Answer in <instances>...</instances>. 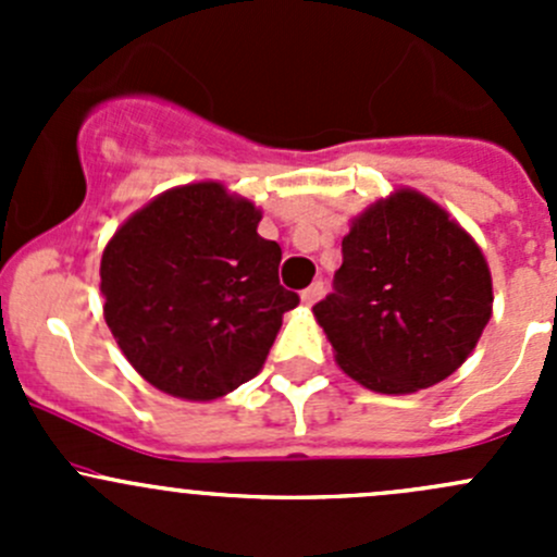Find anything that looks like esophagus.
Segmentation results:
<instances>
[{
  "instance_id": "1",
  "label": "esophagus",
  "mask_w": 557,
  "mask_h": 557,
  "mask_svg": "<svg viewBox=\"0 0 557 557\" xmlns=\"http://www.w3.org/2000/svg\"><path fill=\"white\" fill-rule=\"evenodd\" d=\"M323 294H325V285L323 283H312L310 288L301 294V301H305L307 307H312V305H318L320 299H323Z\"/></svg>"
}]
</instances>
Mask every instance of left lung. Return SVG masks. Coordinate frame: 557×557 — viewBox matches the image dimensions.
<instances>
[{
  "label": "left lung",
  "mask_w": 557,
  "mask_h": 557,
  "mask_svg": "<svg viewBox=\"0 0 557 557\" xmlns=\"http://www.w3.org/2000/svg\"><path fill=\"white\" fill-rule=\"evenodd\" d=\"M342 372L374 393L447 380L493 314L480 245L414 188H398L350 221L334 294L312 307Z\"/></svg>",
  "instance_id": "obj_1"
}]
</instances>
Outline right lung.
<instances>
[{
	"instance_id": "1",
	"label": "right lung",
	"mask_w": 557,
	"mask_h": 557,
	"mask_svg": "<svg viewBox=\"0 0 557 557\" xmlns=\"http://www.w3.org/2000/svg\"><path fill=\"white\" fill-rule=\"evenodd\" d=\"M261 210L223 183L177 185L117 226L102 252L104 320L126 361L159 391L212 401L261 372L283 314V250Z\"/></svg>"
}]
</instances>
